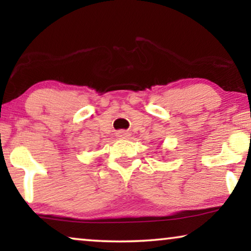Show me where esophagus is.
Instances as JSON below:
<instances>
[{
    "instance_id": "esophagus-1",
    "label": "esophagus",
    "mask_w": 251,
    "mask_h": 251,
    "mask_svg": "<svg viewBox=\"0 0 251 251\" xmlns=\"http://www.w3.org/2000/svg\"><path fill=\"white\" fill-rule=\"evenodd\" d=\"M116 136H118L120 139H126V138H129V137H130V133L128 131H125V130H122V131H119L118 133H116Z\"/></svg>"
}]
</instances>
